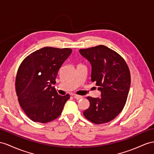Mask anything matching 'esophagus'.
Instances as JSON below:
<instances>
[{"mask_svg": "<svg viewBox=\"0 0 154 154\" xmlns=\"http://www.w3.org/2000/svg\"><path fill=\"white\" fill-rule=\"evenodd\" d=\"M73 97H74L75 100H81V99H82V96H79V95H73Z\"/></svg>", "mask_w": 154, "mask_h": 154, "instance_id": "34e87169", "label": "esophagus"}]
</instances>
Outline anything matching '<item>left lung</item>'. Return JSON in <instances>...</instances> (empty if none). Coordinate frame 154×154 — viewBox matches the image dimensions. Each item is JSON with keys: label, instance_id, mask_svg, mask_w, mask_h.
<instances>
[{"label": "left lung", "instance_id": "8db88e82", "mask_svg": "<svg viewBox=\"0 0 154 154\" xmlns=\"http://www.w3.org/2000/svg\"><path fill=\"white\" fill-rule=\"evenodd\" d=\"M79 53L91 64V81L96 82L101 97H87L90 107L85 117L96 124L115 118L127 101L131 76L128 66L120 54L105 45L80 49Z\"/></svg>", "mask_w": 154, "mask_h": 154}]
</instances>
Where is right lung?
I'll use <instances>...</instances> for the list:
<instances>
[{
	"label": "right lung",
	"instance_id": "obj_1",
	"mask_svg": "<svg viewBox=\"0 0 154 154\" xmlns=\"http://www.w3.org/2000/svg\"><path fill=\"white\" fill-rule=\"evenodd\" d=\"M72 52L46 47L26 57L18 69L15 88L21 107L30 120L47 123L62 113L69 96H60L52 85L59 69Z\"/></svg>",
	"mask_w": 154,
	"mask_h": 154
}]
</instances>
